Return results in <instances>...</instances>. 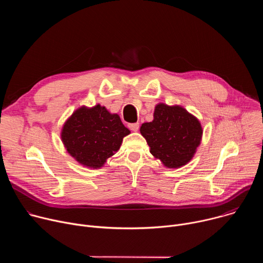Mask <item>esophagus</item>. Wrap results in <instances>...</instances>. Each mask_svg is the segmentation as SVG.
<instances>
[{
	"label": "esophagus",
	"instance_id": "34e87169",
	"mask_svg": "<svg viewBox=\"0 0 263 263\" xmlns=\"http://www.w3.org/2000/svg\"><path fill=\"white\" fill-rule=\"evenodd\" d=\"M128 127L130 128V130H132L133 132H137L139 129V124L138 123H134V124H129Z\"/></svg>",
	"mask_w": 263,
	"mask_h": 263
}]
</instances>
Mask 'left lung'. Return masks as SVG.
Segmentation results:
<instances>
[{"mask_svg": "<svg viewBox=\"0 0 263 263\" xmlns=\"http://www.w3.org/2000/svg\"><path fill=\"white\" fill-rule=\"evenodd\" d=\"M153 121L143 123L140 134L149 146V153L166 168H180L195 156L201 143L203 128L194 115L180 105L158 103Z\"/></svg>", "mask_w": 263, "mask_h": 263, "instance_id": "1", "label": "left lung"}]
</instances>
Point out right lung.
Masks as SVG:
<instances>
[{"mask_svg": "<svg viewBox=\"0 0 263 263\" xmlns=\"http://www.w3.org/2000/svg\"><path fill=\"white\" fill-rule=\"evenodd\" d=\"M131 132L105 106H81L64 122L60 137L67 153L81 165L101 168Z\"/></svg>", "mask_w": 263, "mask_h": 263, "instance_id": "add662e5", "label": "right lung"}]
</instances>
